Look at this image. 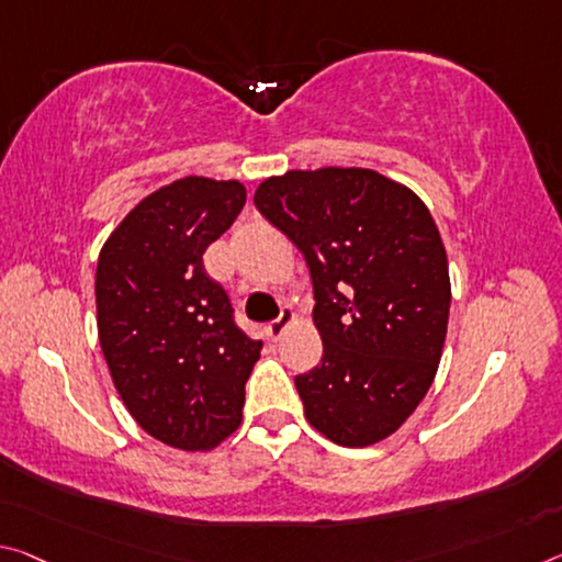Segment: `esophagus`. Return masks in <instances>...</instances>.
<instances>
[{"label": "esophagus", "mask_w": 562, "mask_h": 562, "mask_svg": "<svg viewBox=\"0 0 562 562\" xmlns=\"http://www.w3.org/2000/svg\"><path fill=\"white\" fill-rule=\"evenodd\" d=\"M292 323H295V313H292V307L282 305L280 317L272 319V323H267L265 329H267V335L272 337V340H278V337H280V335L284 333V329H288Z\"/></svg>", "instance_id": "esophagus-1"}]
</instances>
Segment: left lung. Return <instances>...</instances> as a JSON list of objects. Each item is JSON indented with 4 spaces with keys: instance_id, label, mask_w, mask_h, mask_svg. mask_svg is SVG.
Returning a JSON list of instances; mask_svg holds the SVG:
<instances>
[{
    "instance_id": "obj_1",
    "label": "left lung",
    "mask_w": 562,
    "mask_h": 562,
    "mask_svg": "<svg viewBox=\"0 0 562 562\" xmlns=\"http://www.w3.org/2000/svg\"><path fill=\"white\" fill-rule=\"evenodd\" d=\"M255 204L313 278L323 360L295 378L307 423L345 448L385 440L423 403L448 335V255L430 210L362 167L267 177Z\"/></svg>"
}]
</instances>
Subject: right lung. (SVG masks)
Wrapping results in <instances>:
<instances>
[{
  "instance_id": "1",
  "label": "right lung",
  "mask_w": 562,
  "mask_h": 562,
  "mask_svg": "<svg viewBox=\"0 0 562 562\" xmlns=\"http://www.w3.org/2000/svg\"><path fill=\"white\" fill-rule=\"evenodd\" d=\"M237 180L182 177L147 194L97 260V333L114 387L142 430L212 450L243 420L262 342L235 325L202 255L245 207Z\"/></svg>"
}]
</instances>
